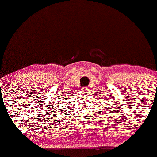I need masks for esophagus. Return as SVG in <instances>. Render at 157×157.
<instances>
[{"instance_id": "1", "label": "esophagus", "mask_w": 157, "mask_h": 157, "mask_svg": "<svg viewBox=\"0 0 157 157\" xmlns=\"http://www.w3.org/2000/svg\"><path fill=\"white\" fill-rule=\"evenodd\" d=\"M88 90H89V89L87 88V87H83V88L82 89V91H83V92H88Z\"/></svg>"}]
</instances>
